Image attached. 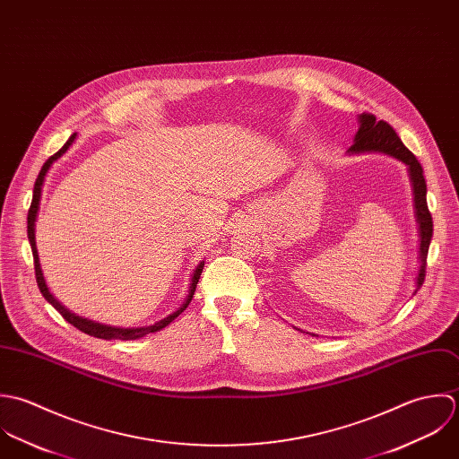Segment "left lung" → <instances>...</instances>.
Instances as JSON below:
<instances>
[{
    "label": "left lung",
    "instance_id": "8db88e82",
    "mask_svg": "<svg viewBox=\"0 0 459 459\" xmlns=\"http://www.w3.org/2000/svg\"><path fill=\"white\" fill-rule=\"evenodd\" d=\"M364 152H381L386 156H392L404 163L408 167V176L413 189V207H415V220L419 225V273L415 276V290L413 294L422 287L424 276H426V259L429 243L433 238V218L428 209L426 200V179L424 170L417 158L403 145L401 138L395 134V131L383 120H376L374 115L362 113L359 115V131L355 134L353 145L348 149V154H364ZM314 335V333H312ZM317 337V335H314Z\"/></svg>",
    "mask_w": 459,
    "mask_h": 459
}]
</instances>
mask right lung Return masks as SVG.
<instances>
[{"label":"right lung","instance_id":"add662e5","mask_svg":"<svg viewBox=\"0 0 459 459\" xmlns=\"http://www.w3.org/2000/svg\"><path fill=\"white\" fill-rule=\"evenodd\" d=\"M76 133L65 142V145L55 154V156H51L46 163H44V167H42V170H40V174H39V178H37V181H35V186H33V200H31V205H30V211H28V239H30V247H31V252H33V261H35V276H37V283H39V289H40V292H42V296L62 314V317L65 319V321H69L73 326H76L78 330H82L83 333H87V335H92V337H97V339H104V341H134V339H140V337H145V335H149V333H154V332H160V330H163L165 326H169L178 316H181L184 310H186V307L189 305V301H191V298H193V294H195V289H196V283H198V278H200V273H202V270H204V261H200L196 266H195V270H193V273H191V280H189V285H187V294H186V298H184L183 303H181V307L176 310V312H172V314H169L167 317H163V319H160V321H156L154 325H145V326H129V328H126V326H111V325H102V323H97V321H92V319H89V317H82V316H76L74 312H71L65 305H62L53 294H51V290H49V287H48V283H46V278H44V273H42V268H40V259H39V250H37V243H35V223H37V216H39V209H40V198H42V186H44V181H46V176H48V172H49V169L53 167V163L55 161H58L67 151H69V147L74 143V140H76Z\"/></svg>","mask_w":459,"mask_h":459}]
</instances>
